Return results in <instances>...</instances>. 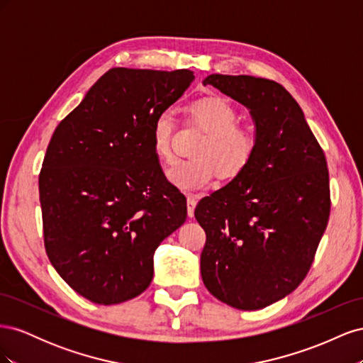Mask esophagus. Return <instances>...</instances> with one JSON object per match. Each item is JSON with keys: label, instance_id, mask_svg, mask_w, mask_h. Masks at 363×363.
Segmentation results:
<instances>
[{"label": "esophagus", "instance_id": "1", "mask_svg": "<svg viewBox=\"0 0 363 363\" xmlns=\"http://www.w3.org/2000/svg\"><path fill=\"white\" fill-rule=\"evenodd\" d=\"M188 215L192 218L194 216V211H195V206H196V196L195 195H188Z\"/></svg>", "mask_w": 363, "mask_h": 363}]
</instances>
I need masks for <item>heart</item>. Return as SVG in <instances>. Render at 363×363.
<instances>
[{
    "instance_id": "heart-1",
    "label": "heart",
    "mask_w": 363,
    "mask_h": 363,
    "mask_svg": "<svg viewBox=\"0 0 363 363\" xmlns=\"http://www.w3.org/2000/svg\"><path fill=\"white\" fill-rule=\"evenodd\" d=\"M191 119L206 133L195 148L192 160L175 162L167 172L168 182L180 191L191 192L212 183L216 172L232 179L244 172L257 150V139L251 130L239 127L238 113L221 96H204L189 106ZM174 118L162 111L151 124V147L155 156L163 162L172 160Z\"/></svg>"
}]
</instances>
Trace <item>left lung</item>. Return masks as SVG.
Returning a JSON list of instances; mask_svg holds the SVG:
<instances>
[{
	"instance_id": "obj_1",
	"label": "left lung",
	"mask_w": 363,
	"mask_h": 363,
	"mask_svg": "<svg viewBox=\"0 0 363 363\" xmlns=\"http://www.w3.org/2000/svg\"><path fill=\"white\" fill-rule=\"evenodd\" d=\"M203 84L248 108L257 150L244 172L195 207L206 232L201 277L219 301L263 309L298 288L312 265L330 215L325 156L281 84L223 74Z\"/></svg>"
}]
</instances>
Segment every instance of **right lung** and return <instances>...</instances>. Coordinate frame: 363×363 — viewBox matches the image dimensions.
Listing matches in <instances>:
<instances>
[{"label":"right lung","instance_id":"right-lung-1","mask_svg":"<svg viewBox=\"0 0 363 363\" xmlns=\"http://www.w3.org/2000/svg\"><path fill=\"white\" fill-rule=\"evenodd\" d=\"M189 69L112 68L54 130L39 174L43 240L59 276L96 304L144 292L155 251L188 216L151 147V124Z\"/></svg>","mask_w":363,"mask_h":363}]
</instances>
